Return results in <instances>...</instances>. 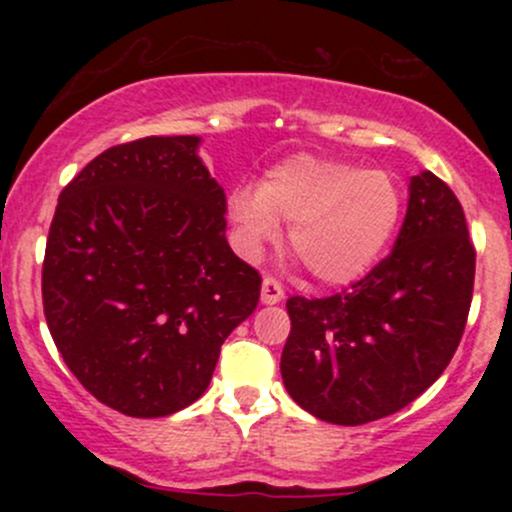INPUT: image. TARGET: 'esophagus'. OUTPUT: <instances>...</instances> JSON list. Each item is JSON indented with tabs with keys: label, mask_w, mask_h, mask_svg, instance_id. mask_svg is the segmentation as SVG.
<instances>
[{
	"label": "esophagus",
	"mask_w": 512,
	"mask_h": 512,
	"mask_svg": "<svg viewBox=\"0 0 512 512\" xmlns=\"http://www.w3.org/2000/svg\"><path fill=\"white\" fill-rule=\"evenodd\" d=\"M284 301V289H281V284L272 276H264L262 279V303L264 305H276Z\"/></svg>",
	"instance_id": "34e87169"
}]
</instances>
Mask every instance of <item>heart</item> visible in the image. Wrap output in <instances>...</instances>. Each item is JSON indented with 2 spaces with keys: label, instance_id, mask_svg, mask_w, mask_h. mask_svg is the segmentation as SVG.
<instances>
[{
  "label": "heart",
  "instance_id": "1",
  "mask_svg": "<svg viewBox=\"0 0 512 512\" xmlns=\"http://www.w3.org/2000/svg\"><path fill=\"white\" fill-rule=\"evenodd\" d=\"M404 211L402 187L385 170L296 154L267 170L257 192L236 190L228 214L240 248L257 255L291 223V250L325 286H349L378 264Z\"/></svg>",
  "mask_w": 512,
  "mask_h": 512
}]
</instances>
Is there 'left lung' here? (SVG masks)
I'll return each instance as SVG.
<instances>
[{"instance_id": "obj_1", "label": "left lung", "mask_w": 512, "mask_h": 512, "mask_svg": "<svg viewBox=\"0 0 512 512\" xmlns=\"http://www.w3.org/2000/svg\"><path fill=\"white\" fill-rule=\"evenodd\" d=\"M474 260L462 204L431 170L414 175L395 250L373 272L330 298L286 301L281 378L293 402L339 426L414 402L460 344Z\"/></svg>"}]
</instances>
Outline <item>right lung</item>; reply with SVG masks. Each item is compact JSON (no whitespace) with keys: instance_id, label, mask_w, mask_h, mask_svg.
Masks as SVG:
<instances>
[{"instance_id":"obj_1","label":"right lung","mask_w":512,"mask_h":512,"mask_svg":"<svg viewBox=\"0 0 512 512\" xmlns=\"http://www.w3.org/2000/svg\"><path fill=\"white\" fill-rule=\"evenodd\" d=\"M199 144L146 137L103 151L62 190L45 248L57 351L98 402L137 419L197 402L260 301Z\"/></svg>"}]
</instances>
